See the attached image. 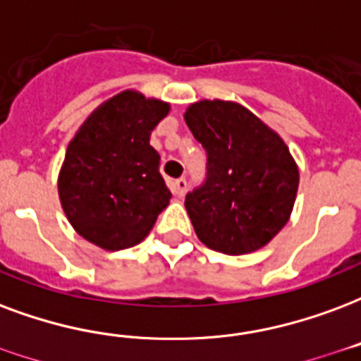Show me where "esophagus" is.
<instances>
[{"instance_id": "34e87169", "label": "esophagus", "mask_w": 361, "mask_h": 361, "mask_svg": "<svg viewBox=\"0 0 361 361\" xmlns=\"http://www.w3.org/2000/svg\"><path fill=\"white\" fill-rule=\"evenodd\" d=\"M188 191V180L185 178H178V180L173 181V193L178 195V197H183Z\"/></svg>"}]
</instances>
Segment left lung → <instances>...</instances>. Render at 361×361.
Returning a JSON list of instances; mask_svg holds the SVG:
<instances>
[{"instance_id": "left-lung-1", "label": "left lung", "mask_w": 361, "mask_h": 361, "mask_svg": "<svg viewBox=\"0 0 361 361\" xmlns=\"http://www.w3.org/2000/svg\"><path fill=\"white\" fill-rule=\"evenodd\" d=\"M185 122L207 151V180L185 197L197 237L231 256L268 245L295 207L298 168L289 147L231 101L193 103Z\"/></svg>"}]
</instances>
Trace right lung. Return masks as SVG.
Here are the masks:
<instances>
[{"mask_svg":"<svg viewBox=\"0 0 361 361\" xmlns=\"http://www.w3.org/2000/svg\"><path fill=\"white\" fill-rule=\"evenodd\" d=\"M170 111L159 99L122 92L93 111L66 149L59 197L72 228L105 250L137 245L170 202L151 132Z\"/></svg>","mask_w":361,"mask_h":361,"instance_id":"add662e5","label":"right lung"}]
</instances>
